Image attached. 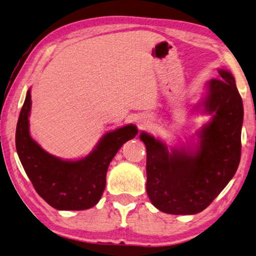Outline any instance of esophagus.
Masks as SVG:
<instances>
[{"mask_svg":"<svg viewBox=\"0 0 256 256\" xmlns=\"http://www.w3.org/2000/svg\"><path fill=\"white\" fill-rule=\"evenodd\" d=\"M148 120H143V122H142V124H141V125H146V124H148Z\"/></svg>","mask_w":256,"mask_h":256,"instance_id":"obj_1","label":"esophagus"}]
</instances>
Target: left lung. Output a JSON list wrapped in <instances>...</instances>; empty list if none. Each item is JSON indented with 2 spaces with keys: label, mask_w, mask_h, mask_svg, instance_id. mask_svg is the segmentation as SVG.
Instances as JSON below:
<instances>
[{
  "label": "left lung",
  "mask_w": 256,
  "mask_h": 256,
  "mask_svg": "<svg viewBox=\"0 0 256 256\" xmlns=\"http://www.w3.org/2000/svg\"><path fill=\"white\" fill-rule=\"evenodd\" d=\"M207 84L204 110L212 118L197 133L196 150L171 148L150 134L146 146V192L153 206L172 215H192L212 202L233 178L240 160L243 102L234 77L224 69Z\"/></svg>",
  "instance_id": "1"
}]
</instances>
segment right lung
Returning <instances> with one entry per match:
<instances>
[{"mask_svg":"<svg viewBox=\"0 0 256 256\" xmlns=\"http://www.w3.org/2000/svg\"><path fill=\"white\" fill-rule=\"evenodd\" d=\"M30 110L29 90L18 115L16 146L36 192L58 210H84L95 206L104 192L110 161L125 142L136 138V125L130 124L106 133L94 151L84 159L64 161L49 154L32 140L29 132Z\"/></svg>","mask_w":256,"mask_h":256,"instance_id":"1","label":"right lung"}]
</instances>
